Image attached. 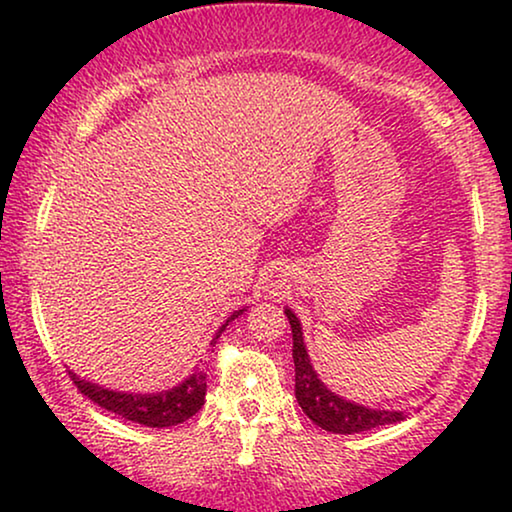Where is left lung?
Returning <instances> with one entry per match:
<instances>
[{
    "label": "left lung",
    "mask_w": 512,
    "mask_h": 512,
    "mask_svg": "<svg viewBox=\"0 0 512 512\" xmlns=\"http://www.w3.org/2000/svg\"><path fill=\"white\" fill-rule=\"evenodd\" d=\"M293 335V363H296V398L307 417L331 433H361L405 419V410H380L347 401L319 380L303 340V326L289 307H284Z\"/></svg>",
    "instance_id": "1"
}]
</instances>
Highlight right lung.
I'll list each match as a JSON object with an SVG mask.
<instances>
[{
	"mask_svg": "<svg viewBox=\"0 0 512 512\" xmlns=\"http://www.w3.org/2000/svg\"><path fill=\"white\" fill-rule=\"evenodd\" d=\"M242 310H235L230 317L223 321L219 331L214 333V338L209 340V347L216 345L219 335L226 331L230 321L240 317ZM69 377L79 387L83 396H88L90 401L100 405V408L114 412V415L128 419V422H137L144 426H153V429H165V426H177L186 422L188 417H193L202 405H205V391L207 380L205 370L195 368L184 382H179L177 387L156 391V394H135V391H114L95 384L90 380H83L81 375H76L74 370H69Z\"/></svg>",
	"mask_w": 512,
	"mask_h": 512,
	"instance_id": "1",
	"label": "right lung"
}]
</instances>
